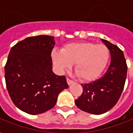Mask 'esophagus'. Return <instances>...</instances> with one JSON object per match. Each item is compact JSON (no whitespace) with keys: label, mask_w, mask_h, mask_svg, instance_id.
I'll return each mask as SVG.
<instances>
[{"label":"esophagus","mask_w":133,"mask_h":133,"mask_svg":"<svg viewBox=\"0 0 133 133\" xmlns=\"http://www.w3.org/2000/svg\"><path fill=\"white\" fill-rule=\"evenodd\" d=\"M67 83H68V85H70V84H72V83H73V81H72V80H70V78H67Z\"/></svg>","instance_id":"obj_1"}]
</instances>
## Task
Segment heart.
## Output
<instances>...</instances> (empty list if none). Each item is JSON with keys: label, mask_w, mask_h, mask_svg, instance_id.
I'll return each instance as SVG.
<instances>
[{"label": "heart", "mask_w": 133, "mask_h": 133, "mask_svg": "<svg viewBox=\"0 0 133 133\" xmlns=\"http://www.w3.org/2000/svg\"><path fill=\"white\" fill-rule=\"evenodd\" d=\"M52 58L60 73L70 70L75 63V70L80 79L91 81L105 68L109 59V50L104 44L91 42H73L64 45L61 51H52Z\"/></svg>", "instance_id": "obj_1"}]
</instances>
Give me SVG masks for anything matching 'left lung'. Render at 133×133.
<instances>
[{
  "label": "left lung",
  "instance_id": "obj_1",
  "mask_svg": "<svg viewBox=\"0 0 133 133\" xmlns=\"http://www.w3.org/2000/svg\"><path fill=\"white\" fill-rule=\"evenodd\" d=\"M111 54V63L100 78L81 84L83 93L75 100L78 108L93 115L105 113L120 98L125 86L128 65L123 52L117 45L102 39Z\"/></svg>",
  "mask_w": 133,
  "mask_h": 133
}]
</instances>
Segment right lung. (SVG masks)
I'll return each instance as SVG.
<instances>
[{
	"instance_id": "add662e5",
	"label": "right lung",
	"mask_w": 133,
	"mask_h": 133,
	"mask_svg": "<svg viewBox=\"0 0 133 133\" xmlns=\"http://www.w3.org/2000/svg\"><path fill=\"white\" fill-rule=\"evenodd\" d=\"M54 37H29L13 46L5 65L6 88L12 102L29 115L53 108L57 96L68 89L66 78L52 72Z\"/></svg>"
}]
</instances>
